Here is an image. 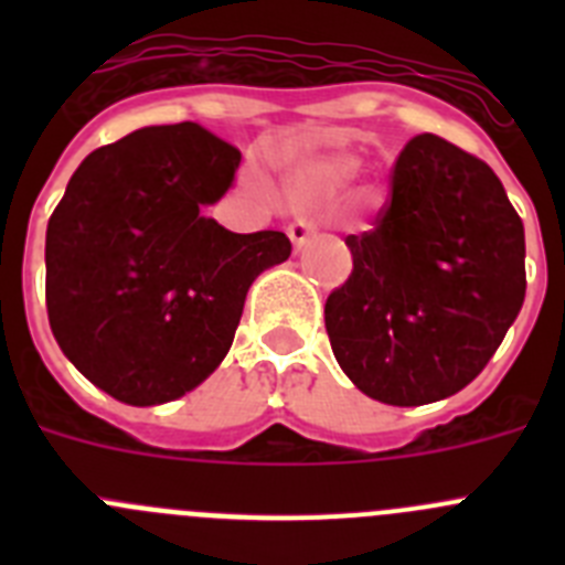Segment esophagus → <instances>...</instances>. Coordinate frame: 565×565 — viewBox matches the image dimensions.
Masks as SVG:
<instances>
[{
	"label": "esophagus",
	"instance_id": "1",
	"mask_svg": "<svg viewBox=\"0 0 565 565\" xmlns=\"http://www.w3.org/2000/svg\"><path fill=\"white\" fill-rule=\"evenodd\" d=\"M313 234H317V223L308 221V217H299V221H294L291 226H288V237H291V243H294V248H297V252L306 246Z\"/></svg>",
	"mask_w": 565,
	"mask_h": 565
}]
</instances>
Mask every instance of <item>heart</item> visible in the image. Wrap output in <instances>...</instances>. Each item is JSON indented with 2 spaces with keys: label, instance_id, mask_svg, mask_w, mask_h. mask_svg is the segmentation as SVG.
Instances as JSON below:
<instances>
[{
  "label": "heart",
  "instance_id": "b5f03b06",
  "mask_svg": "<svg viewBox=\"0 0 565 565\" xmlns=\"http://www.w3.org/2000/svg\"><path fill=\"white\" fill-rule=\"evenodd\" d=\"M359 161L356 154L351 152H328L319 154L313 161L302 163V167L294 172V186L299 194L306 198H331L333 192L351 181L353 172H356Z\"/></svg>",
  "mask_w": 565,
  "mask_h": 565
}]
</instances>
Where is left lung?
<instances>
[{
    "label": "left lung",
    "mask_w": 565,
    "mask_h": 565,
    "mask_svg": "<svg viewBox=\"0 0 565 565\" xmlns=\"http://www.w3.org/2000/svg\"><path fill=\"white\" fill-rule=\"evenodd\" d=\"M353 271L328 297L344 376L396 407L441 402L487 367L526 297L523 223L498 174L438 135L393 167L376 226L344 239Z\"/></svg>",
    "instance_id": "1"
}]
</instances>
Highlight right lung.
<instances>
[{
    "label": "right lung",
    "instance_id": "1",
    "mask_svg": "<svg viewBox=\"0 0 565 565\" xmlns=\"http://www.w3.org/2000/svg\"><path fill=\"white\" fill-rule=\"evenodd\" d=\"M237 167V149L201 124L143 127L89 152L50 214V328L118 402H172L209 379L252 282L291 254L282 232L234 234L201 214Z\"/></svg>",
    "mask_w": 565,
    "mask_h": 565
}]
</instances>
